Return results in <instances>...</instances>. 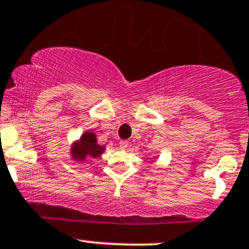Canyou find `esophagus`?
<instances>
[{"mask_svg": "<svg viewBox=\"0 0 249 249\" xmlns=\"http://www.w3.org/2000/svg\"><path fill=\"white\" fill-rule=\"evenodd\" d=\"M119 146H120V149H123V150L127 149V146H129V142H127V141H120L119 142Z\"/></svg>", "mask_w": 249, "mask_h": 249, "instance_id": "obj_1", "label": "esophagus"}]
</instances>
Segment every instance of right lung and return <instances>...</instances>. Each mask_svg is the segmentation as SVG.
<instances>
[{"mask_svg":"<svg viewBox=\"0 0 249 249\" xmlns=\"http://www.w3.org/2000/svg\"><path fill=\"white\" fill-rule=\"evenodd\" d=\"M105 151V146L97 143L95 133L92 131H86L81 135L79 141H76L71 147V156L74 160L84 162L87 157L97 158Z\"/></svg>","mask_w":249,"mask_h":249,"instance_id":"1","label":"right lung"}]
</instances>
